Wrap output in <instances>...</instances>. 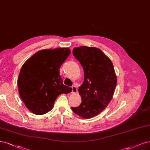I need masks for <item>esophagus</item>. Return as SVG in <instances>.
<instances>
[{"mask_svg":"<svg viewBox=\"0 0 150 150\" xmlns=\"http://www.w3.org/2000/svg\"><path fill=\"white\" fill-rule=\"evenodd\" d=\"M77 88L75 86H72V91H71V93L72 94H75L77 93Z\"/></svg>","mask_w":150,"mask_h":150,"instance_id":"1","label":"esophagus"}]
</instances>
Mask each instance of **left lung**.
<instances>
[{"label":"left lung","mask_w":150,"mask_h":150,"mask_svg":"<svg viewBox=\"0 0 150 150\" xmlns=\"http://www.w3.org/2000/svg\"><path fill=\"white\" fill-rule=\"evenodd\" d=\"M73 54L83 67L85 76L79 88L81 103L71 109L88 119L100 114L111 101L117 76L111 60L100 49L80 46L74 48Z\"/></svg>","instance_id":"1"}]
</instances>
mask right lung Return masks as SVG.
Instances as JSON below:
<instances>
[{"mask_svg":"<svg viewBox=\"0 0 150 150\" xmlns=\"http://www.w3.org/2000/svg\"><path fill=\"white\" fill-rule=\"evenodd\" d=\"M70 54L69 47L42 49L23 64L18 79V91L25 106L32 113H47L60 95L72 91L63 84L59 74L60 66Z\"/></svg>","mask_w":150,"mask_h":150,"instance_id":"right-lung-1","label":"right lung"}]
</instances>
